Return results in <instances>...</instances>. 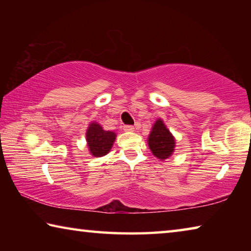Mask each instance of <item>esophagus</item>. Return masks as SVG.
Listing matches in <instances>:
<instances>
[{"mask_svg": "<svg viewBox=\"0 0 251 251\" xmlns=\"http://www.w3.org/2000/svg\"><path fill=\"white\" fill-rule=\"evenodd\" d=\"M124 130H125V131H133V130H134V126H131V125H124Z\"/></svg>", "mask_w": 251, "mask_h": 251, "instance_id": "1", "label": "esophagus"}]
</instances>
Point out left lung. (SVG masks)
Here are the masks:
<instances>
[{
	"instance_id": "left-lung-1",
	"label": "left lung",
	"mask_w": 251,
	"mask_h": 251,
	"mask_svg": "<svg viewBox=\"0 0 251 251\" xmlns=\"http://www.w3.org/2000/svg\"><path fill=\"white\" fill-rule=\"evenodd\" d=\"M148 145L157 158L166 159L173 154L175 147V139L161 120L152 126L151 135L148 136Z\"/></svg>"
}]
</instances>
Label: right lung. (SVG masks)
Wrapping results in <instances>:
<instances>
[{"instance_id":"obj_1","label":"right lung","mask_w":251,"mask_h":251,"mask_svg":"<svg viewBox=\"0 0 251 251\" xmlns=\"http://www.w3.org/2000/svg\"><path fill=\"white\" fill-rule=\"evenodd\" d=\"M115 137V133L104 130L100 125L92 123L86 133V139L91 154L95 157H100L107 154L113 146Z\"/></svg>"}]
</instances>
